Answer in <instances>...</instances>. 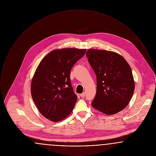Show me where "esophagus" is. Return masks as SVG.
<instances>
[{
  "mask_svg": "<svg viewBox=\"0 0 156 156\" xmlns=\"http://www.w3.org/2000/svg\"><path fill=\"white\" fill-rule=\"evenodd\" d=\"M85 95H86L85 92H83V93H82L81 94H80V96L82 97V98H83V97L85 96Z\"/></svg>",
  "mask_w": 156,
  "mask_h": 156,
  "instance_id": "1",
  "label": "esophagus"
}]
</instances>
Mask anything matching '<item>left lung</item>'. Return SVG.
<instances>
[{
	"label": "left lung",
	"mask_w": 156,
	"mask_h": 156,
	"mask_svg": "<svg viewBox=\"0 0 156 156\" xmlns=\"http://www.w3.org/2000/svg\"><path fill=\"white\" fill-rule=\"evenodd\" d=\"M86 55L97 76L92 106L111 115L124 109L134 90L132 69L126 59L116 52L96 49H88Z\"/></svg>",
	"instance_id": "8db88e82"
}]
</instances>
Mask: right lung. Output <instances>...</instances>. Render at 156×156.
Returning a JSON list of instances; mask_svg holds the SVG:
<instances>
[{
  "mask_svg": "<svg viewBox=\"0 0 156 156\" xmlns=\"http://www.w3.org/2000/svg\"><path fill=\"white\" fill-rule=\"evenodd\" d=\"M86 50H52L40 62L31 81V94L38 110L47 119L57 122L73 111L77 96L71 83V70Z\"/></svg>",
  "mask_w": 156,
  "mask_h": 156,
  "instance_id": "1",
  "label": "right lung"
}]
</instances>
